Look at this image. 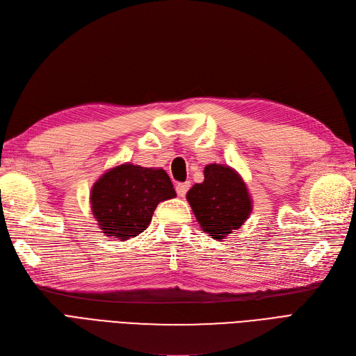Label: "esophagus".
Wrapping results in <instances>:
<instances>
[{"instance_id":"34e87169","label":"esophagus","mask_w":356,"mask_h":356,"mask_svg":"<svg viewBox=\"0 0 356 356\" xmlns=\"http://www.w3.org/2000/svg\"><path fill=\"white\" fill-rule=\"evenodd\" d=\"M190 188V182H181V184H177V193L179 197H184L187 194Z\"/></svg>"}]
</instances>
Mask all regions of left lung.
<instances>
[{
	"label": "left lung",
	"instance_id": "left-lung-1",
	"mask_svg": "<svg viewBox=\"0 0 356 356\" xmlns=\"http://www.w3.org/2000/svg\"><path fill=\"white\" fill-rule=\"evenodd\" d=\"M187 202L202 229L219 241L239 229L252 211L244 179L235 169L220 163L204 168V181L191 187Z\"/></svg>",
	"mask_w": 356,
	"mask_h": 356
}]
</instances>
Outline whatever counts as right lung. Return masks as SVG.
Returning <instances> with one entry per match:
<instances>
[{
	"label": "right lung",
	"instance_id": "right-lung-1",
	"mask_svg": "<svg viewBox=\"0 0 356 356\" xmlns=\"http://www.w3.org/2000/svg\"><path fill=\"white\" fill-rule=\"evenodd\" d=\"M174 197L177 193L163 169L122 163L93 184L90 204L102 232L125 241L143 232L156 206Z\"/></svg>",
	"mask_w": 356,
	"mask_h": 356
}]
</instances>
